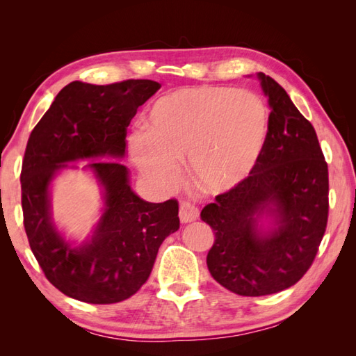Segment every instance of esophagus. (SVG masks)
<instances>
[{
  "mask_svg": "<svg viewBox=\"0 0 356 356\" xmlns=\"http://www.w3.org/2000/svg\"><path fill=\"white\" fill-rule=\"evenodd\" d=\"M199 218V209L190 202H181L179 204V220L181 222H191Z\"/></svg>",
  "mask_w": 356,
  "mask_h": 356,
  "instance_id": "1",
  "label": "esophagus"
}]
</instances>
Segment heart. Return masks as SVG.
Instances as JSON below:
<instances>
[{
    "label": "heart",
    "instance_id": "heart-1",
    "mask_svg": "<svg viewBox=\"0 0 356 356\" xmlns=\"http://www.w3.org/2000/svg\"><path fill=\"white\" fill-rule=\"evenodd\" d=\"M267 134L268 110L258 95L190 86L154 101L147 114L145 135L131 138V154L156 190L177 184L179 160L187 156L202 186L224 190L254 168Z\"/></svg>",
    "mask_w": 356,
    "mask_h": 356
}]
</instances>
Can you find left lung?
Returning a JSON list of instances; mask_svg holds the SVG:
<instances>
[{
	"instance_id": "8db88e82",
	"label": "left lung",
	"mask_w": 356,
	"mask_h": 356,
	"mask_svg": "<svg viewBox=\"0 0 356 356\" xmlns=\"http://www.w3.org/2000/svg\"><path fill=\"white\" fill-rule=\"evenodd\" d=\"M268 96V134L250 175L215 196L200 218L215 241L207 264L234 294L260 297L297 284L318 254L328 221V165L315 127L281 84L258 72ZM263 214L275 227H257Z\"/></svg>"
}]
</instances>
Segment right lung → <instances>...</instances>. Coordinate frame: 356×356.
Wrapping results in <instances>:
<instances>
[{
	"label": "right lung",
	"instance_id": "obj_1",
	"mask_svg": "<svg viewBox=\"0 0 356 356\" xmlns=\"http://www.w3.org/2000/svg\"><path fill=\"white\" fill-rule=\"evenodd\" d=\"M159 89L153 80L72 81L29 135L20 172L25 232L42 273L71 298L111 305L132 297L152 273L161 242L179 229L178 200H143L129 186L127 168L104 160L89 165L105 190L92 239L71 248L50 220L49 186L56 172L80 159L123 157L129 123Z\"/></svg>",
	"mask_w": 356,
	"mask_h": 356
}]
</instances>
